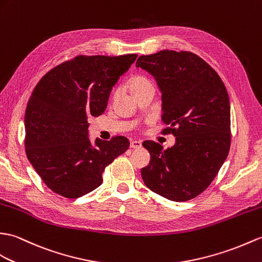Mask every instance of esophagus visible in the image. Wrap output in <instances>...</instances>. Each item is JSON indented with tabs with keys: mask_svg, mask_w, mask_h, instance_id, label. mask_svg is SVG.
I'll list each match as a JSON object with an SVG mask.
<instances>
[{
	"mask_svg": "<svg viewBox=\"0 0 262 262\" xmlns=\"http://www.w3.org/2000/svg\"><path fill=\"white\" fill-rule=\"evenodd\" d=\"M142 143L139 141H132L130 142V148H141Z\"/></svg>",
	"mask_w": 262,
	"mask_h": 262,
	"instance_id": "1",
	"label": "esophagus"
}]
</instances>
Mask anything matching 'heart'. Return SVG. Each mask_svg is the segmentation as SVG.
<instances>
[{"label": "heart", "instance_id": "1", "mask_svg": "<svg viewBox=\"0 0 262 262\" xmlns=\"http://www.w3.org/2000/svg\"><path fill=\"white\" fill-rule=\"evenodd\" d=\"M151 87H153V84H151L148 79L142 76L133 77L128 81V89L133 94V96H136L141 93V91Z\"/></svg>", "mask_w": 262, "mask_h": 262}]
</instances>
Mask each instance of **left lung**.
<instances>
[{
	"instance_id": "1",
	"label": "left lung",
	"mask_w": 262,
	"mask_h": 262,
	"mask_svg": "<svg viewBox=\"0 0 262 262\" xmlns=\"http://www.w3.org/2000/svg\"><path fill=\"white\" fill-rule=\"evenodd\" d=\"M136 67L155 78L162 91L163 133L176 142L166 149L153 141L142 168L149 190L175 202L202 193L214 180L231 144L230 101L226 86L211 66L188 51L163 50L141 56Z\"/></svg>"
}]
</instances>
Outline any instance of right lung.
Segmentation results:
<instances>
[{"instance_id": "obj_1", "label": "right lung", "mask_w": 262, "mask_h": 262, "mask_svg": "<svg viewBox=\"0 0 262 262\" xmlns=\"http://www.w3.org/2000/svg\"><path fill=\"white\" fill-rule=\"evenodd\" d=\"M137 54L78 56L41 78L27 105L26 151L45 184L77 199L102 183V172L128 149L129 141L90 142L88 118L105 112L109 95Z\"/></svg>"}]
</instances>
